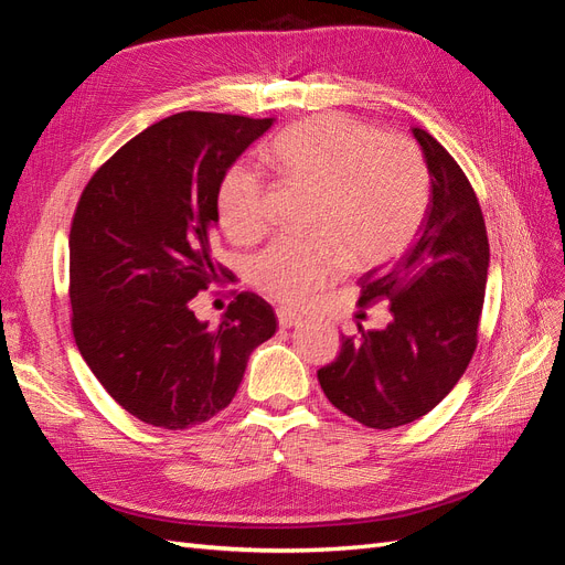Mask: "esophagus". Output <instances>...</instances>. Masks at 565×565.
I'll return each instance as SVG.
<instances>
[{"instance_id": "esophagus-1", "label": "esophagus", "mask_w": 565, "mask_h": 565, "mask_svg": "<svg viewBox=\"0 0 565 565\" xmlns=\"http://www.w3.org/2000/svg\"><path fill=\"white\" fill-rule=\"evenodd\" d=\"M278 322L280 328H295V324L301 322V316L292 309H278Z\"/></svg>"}]
</instances>
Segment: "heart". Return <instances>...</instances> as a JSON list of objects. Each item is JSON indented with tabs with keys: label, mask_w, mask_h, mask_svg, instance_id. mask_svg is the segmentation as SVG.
I'll use <instances>...</instances> for the list:
<instances>
[{
	"label": "heart",
	"mask_w": 565,
	"mask_h": 565,
	"mask_svg": "<svg viewBox=\"0 0 565 565\" xmlns=\"http://www.w3.org/2000/svg\"><path fill=\"white\" fill-rule=\"evenodd\" d=\"M266 162L287 183L313 191L306 241L278 237L254 254L252 285L282 303H303L341 270L372 268L401 254L429 210L431 181L419 148L339 113L297 122L266 146ZM259 172L233 164L216 188V214L235 243L268 228Z\"/></svg>",
	"instance_id": "1"
}]
</instances>
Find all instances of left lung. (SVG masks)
I'll return each mask as SVG.
<instances>
[{"label":"left lung","mask_w":565,"mask_h":565,"mask_svg":"<svg viewBox=\"0 0 565 565\" xmlns=\"http://www.w3.org/2000/svg\"><path fill=\"white\" fill-rule=\"evenodd\" d=\"M431 174L429 210L398 262L358 280L361 306L388 303L384 330L341 337L318 370L330 403L370 429L424 417L448 396L478 347L490 245L473 188L429 131L413 129Z\"/></svg>","instance_id":"obj_1"}]
</instances>
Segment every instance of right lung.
I'll use <instances>...</instances> for the list:
<instances>
[{
  "mask_svg": "<svg viewBox=\"0 0 565 565\" xmlns=\"http://www.w3.org/2000/svg\"><path fill=\"white\" fill-rule=\"evenodd\" d=\"M273 119L185 110L143 129L84 185L71 224L75 344L115 403L183 431L224 409L249 353L276 334L254 292L216 328L191 309L233 273L214 259L216 188Z\"/></svg>",
  "mask_w": 565,
  "mask_h": 565,
  "instance_id": "add662e5",
  "label": "right lung"
}]
</instances>
